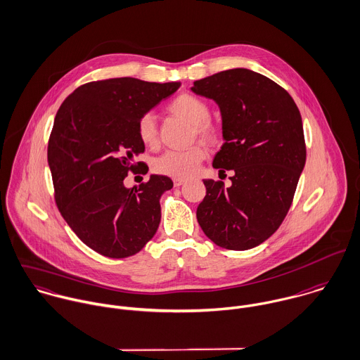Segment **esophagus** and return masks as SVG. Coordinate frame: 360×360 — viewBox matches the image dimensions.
Here are the masks:
<instances>
[{
  "instance_id": "1",
  "label": "esophagus",
  "mask_w": 360,
  "mask_h": 360,
  "mask_svg": "<svg viewBox=\"0 0 360 360\" xmlns=\"http://www.w3.org/2000/svg\"><path fill=\"white\" fill-rule=\"evenodd\" d=\"M185 184V179H182V178H174V185L175 186H181V185H184Z\"/></svg>"
}]
</instances>
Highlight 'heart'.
<instances>
[{
  "instance_id": "obj_1",
  "label": "heart",
  "mask_w": 360,
  "mask_h": 360,
  "mask_svg": "<svg viewBox=\"0 0 360 360\" xmlns=\"http://www.w3.org/2000/svg\"><path fill=\"white\" fill-rule=\"evenodd\" d=\"M168 111L193 125V132L199 138L206 141L216 138V127L209 121L210 107L203 98L192 93H181L168 104ZM138 136L147 147L157 146L158 132L154 115L144 114L141 117ZM205 157L206 150L202 146H193L188 150H171L154 161V171L172 178H189L196 172Z\"/></svg>"
}]
</instances>
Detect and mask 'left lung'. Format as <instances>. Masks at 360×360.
<instances>
[{"label":"left lung","instance_id":"obj_1","mask_svg":"<svg viewBox=\"0 0 360 360\" xmlns=\"http://www.w3.org/2000/svg\"><path fill=\"white\" fill-rule=\"evenodd\" d=\"M192 91L219 107L225 143L213 167L235 172L229 188L203 181L199 225L221 248L252 249L278 229L292 205L306 162L300 112L285 89L245 68L196 80Z\"/></svg>","mask_w":360,"mask_h":360}]
</instances>
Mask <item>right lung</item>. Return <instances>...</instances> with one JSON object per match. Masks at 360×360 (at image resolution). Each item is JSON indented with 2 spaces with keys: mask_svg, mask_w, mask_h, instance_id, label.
<instances>
[{
  "mask_svg": "<svg viewBox=\"0 0 360 360\" xmlns=\"http://www.w3.org/2000/svg\"><path fill=\"white\" fill-rule=\"evenodd\" d=\"M179 86L135 77L90 82L70 94L56 115L47 157L58 210L77 238L105 257L134 256L157 232L160 198L172 181L150 175L129 189L124 179L143 165L135 161L144 151L141 117Z\"/></svg>",
  "mask_w": 360,
  "mask_h": 360,
  "instance_id": "right-lung-1",
  "label": "right lung"
}]
</instances>
